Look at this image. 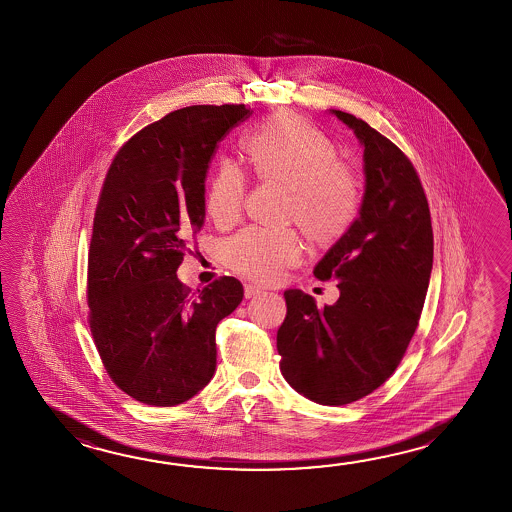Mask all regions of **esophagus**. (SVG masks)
Returning <instances> with one entry per match:
<instances>
[{
	"instance_id": "34e87169",
	"label": "esophagus",
	"mask_w": 512,
	"mask_h": 512,
	"mask_svg": "<svg viewBox=\"0 0 512 512\" xmlns=\"http://www.w3.org/2000/svg\"><path fill=\"white\" fill-rule=\"evenodd\" d=\"M262 288L259 286H255V284H244V295H246V299H250V297H255V295H261Z\"/></svg>"
}]
</instances>
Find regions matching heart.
Here are the masks:
<instances>
[{"mask_svg":"<svg viewBox=\"0 0 512 512\" xmlns=\"http://www.w3.org/2000/svg\"><path fill=\"white\" fill-rule=\"evenodd\" d=\"M242 151L262 182L288 191L286 220L295 222L317 248H330L354 226L361 206V184L350 167L339 164L334 142L301 116L281 113L255 127ZM246 180L239 167L222 162L206 191V209L217 226L240 219ZM301 257V242L292 231L244 230L224 246L233 272L272 282L282 268Z\"/></svg>","mask_w":512,"mask_h":512,"instance_id":"obj_1","label":"heart"}]
</instances>
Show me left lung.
<instances>
[{
	"mask_svg": "<svg viewBox=\"0 0 512 512\" xmlns=\"http://www.w3.org/2000/svg\"><path fill=\"white\" fill-rule=\"evenodd\" d=\"M330 113L363 146L365 195L354 226L313 268L317 279L337 281L339 299L317 308L312 295L286 290L277 350L295 392L339 407L372 394L403 359L425 303L434 237L403 151L354 115Z\"/></svg>",
	"mask_w": 512,
	"mask_h": 512,
	"instance_id": "8db88e82",
	"label": "left lung"
}]
</instances>
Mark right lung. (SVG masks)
Here are the masks:
<instances>
[{
    "label": "right lung",
    "mask_w": 512,
    "mask_h": 512,
    "mask_svg": "<svg viewBox=\"0 0 512 512\" xmlns=\"http://www.w3.org/2000/svg\"><path fill=\"white\" fill-rule=\"evenodd\" d=\"M244 105H191L136 133L107 171L94 215L87 303L94 345L127 396L175 407L217 368V324L244 290L222 277L191 292L177 270L206 219L217 144Z\"/></svg>",
    "instance_id": "add662e5"
}]
</instances>
